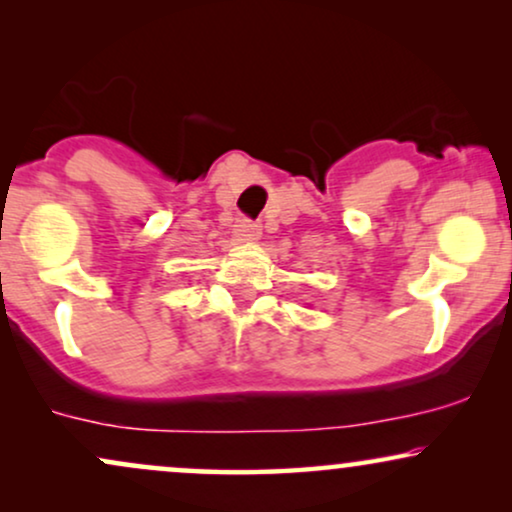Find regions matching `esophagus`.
Segmentation results:
<instances>
[{
  "label": "esophagus",
  "instance_id": "34e87169",
  "mask_svg": "<svg viewBox=\"0 0 512 512\" xmlns=\"http://www.w3.org/2000/svg\"><path fill=\"white\" fill-rule=\"evenodd\" d=\"M233 233H236L238 240H257L262 236V229L260 224H255V221L238 219L236 226H233Z\"/></svg>",
  "mask_w": 512,
  "mask_h": 512
}]
</instances>
